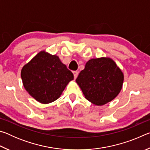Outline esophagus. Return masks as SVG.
I'll list each match as a JSON object with an SVG mask.
<instances>
[{"label":"esophagus","mask_w":150,"mask_h":150,"mask_svg":"<svg viewBox=\"0 0 150 150\" xmlns=\"http://www.w3.org/2000/svg\"><path fill=\"white\" fill-rule=\"evenodd\" d=\"M73 75H74V78L76 79L77 77L78 74H79V72L78 71H73Z\"/></svg>","instance_id":"esophagus-1"}]
</instances>
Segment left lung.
Segmentation results:
<instances>
[{"instance_id":"1","label":"left lung","mask_w":150,"mask_h":150,"mask_svg":"<svg viewBox=\"0 0 150 150\" xmlns=\"http://www.w3.org/2000/svg\"><path fill=\"white\" fill-rule=\"evenodd\" d=\"M124 73L110 57L91 59L76 79L86 99L103 106L118 96L122 88Z\"/></svg>"}]
</instances>
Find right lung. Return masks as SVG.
<instances>
[{
    "label": "right lung",
    "instance_id": "1",
    "mask_svg": "<svg viewBox=\"0 0 150 150\" xmlns=\"http://www.w3.org/2000/svg\"><path fill=\"white\" fill-rule=\"evenodd\" d=\"M24 87L42 104H49L60 97L73 74L56 55L40 52L21 70Z\"/></svg>",
    "mask_w": 150,
    "mask_h": 150
}]
</instances>
